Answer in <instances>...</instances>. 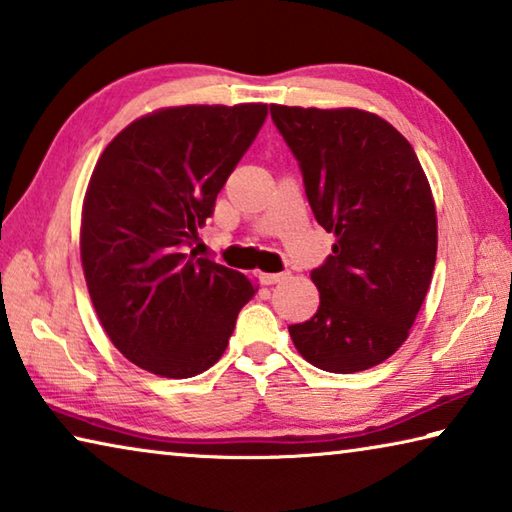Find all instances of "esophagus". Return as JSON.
<instances>
[{
  "label": "esophagus",
  "mask_w": 512,
  "mask_h": 512,
  "mask_svg": "<svg viewBox=\"0 0 512 512\" xmlns=\"http://www.w3.org/2000/svg\"><path fill=\"white\" fill-rule=\"evenodd\" d=\"M287 273H259V282L266 284V287H271V284L282 282Z\"/></svg>",
  "instance_id": "1"
}]
</instances>
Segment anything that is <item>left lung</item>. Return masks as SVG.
<instances>
[{
    "mask_svg": "<svg viewBox=\"0 0 512 512\" xmlns=\"http://www.w3.org/2000/svg\"><path fill=\"white\" fill-rule=\"evenodd\" d=\"M302 169L316 221L334 232L311 271L320 305L289 334L302 359L361 372L409 339L436 266V203L409 140L359 108L271 106Z\"/></svg>",
    "mask_w": 512,
    "mask_h": 512,
    "instance_id": "left-lung-1",
    "label": "left lung"
}]
</instances>
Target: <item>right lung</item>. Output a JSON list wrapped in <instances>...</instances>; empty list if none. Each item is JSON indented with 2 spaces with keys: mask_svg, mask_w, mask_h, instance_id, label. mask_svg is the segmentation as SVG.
I'll use <instances>...</instances> for the list:
<instances>
[{
  "mask_svg": "<svg viewBox=\"0 0 512 512\" xmlns=\"http://www.w3.org/2000/svg\"><path fill=\"white\" fill-rule=\"evenodd\" d=\"M266 103L173 106L128 124L99 155L81 212V264L112 345L169 379L223 357L257 284L187 253L253 144Z\"/></svg>",
  "mask_w": 512,
  "mask_h": 512,
  "instance_id": "obj_1",
  "label": "right lung"
}]
</instances>
